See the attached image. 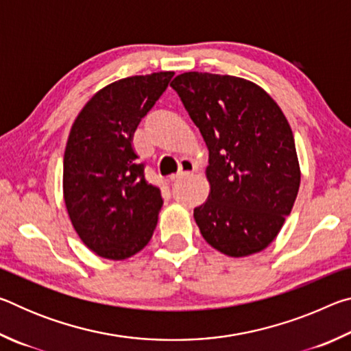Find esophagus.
<instances>
[{
    "label": "esophagus",
    "mask_w": 351,
    "mask_h": 351,
    "mask_svg": "<svg viewBox=\"0 0 351 351\" xmlns=\"http://www.w3.org/2000/svg\"><path fill=\"white\" fill-rule=\"evenodd\" d=\"M193 171H195V164H193L192 161H190V159H184V161L181 162V170L178 171L176 175H171V176H170V181H171V182L180 181L181 178L192 175Z\"/></svg>",
    "instance_id": "1"
}]
</instances>
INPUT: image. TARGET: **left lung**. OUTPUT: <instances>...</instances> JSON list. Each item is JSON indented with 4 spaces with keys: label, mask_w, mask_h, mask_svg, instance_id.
Segmentation results:
<instances>
[{
    "label": "left lung",
    "mask_w": 351,
    "mask_h": 351,
    "mask_svg": "<svg viewBox=\"0 0 351 351\" xmlns=\"http://www.w3.org/2000/svg\"><path fill=\"white\" fill-rule=\"evenodd\" d=\"M170 86L209 150V197L193 210L201 235L229 257L263 251L280 232L300 186L288 119L263 88L241 77L192 71Z\"/></svg>",
    "instance_id": "1"
}]
</instances>
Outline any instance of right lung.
I'll return each instance as SVG.
<instances>
[{
    "label": "right lung",
    "mask_w": 351,
    "mask_h": 351,
    "mask_svg": "<svg viewBox=\"0 0 351 351\" xmlns=\"http://www.w3.org/2000/svg\"><path fill=\"white\" fill-rule=\"evenodd\" d=\"M173 74L162 71L110 83L88 100L71 127L63 198L77 235L99 257H133L156 228L161 192L145 180L133 134Z\"/></svg>",
    "instance_id": "1"
}]
</instances>
